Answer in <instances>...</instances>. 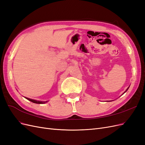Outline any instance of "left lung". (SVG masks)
Listing matches in <instances>:
<instances>
[{"label": "left lung", "mask_w": 145, "mask_h": 145, "mask_svg": "<svg viewBox=\"0 0 145 145\" xmlns=\"http://www.w3.org/2000/svg\"><path fill=\"white\" fill-rule=\"evenodd\" d=\"M128 88H129V87H128V88H127V89H126V91H125V93H126V91H127V90H128Z\"/></svg>", "instance_id": "8db88e82"}]
</instances>
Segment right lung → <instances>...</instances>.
Wrapping results in <instances>:
<instances>
[{
    "label": "right lung",
    "instance_id": "obj_1",
    "mask_svg": "<svg viewBox=\"0 0 145 145\" xmlns=\"http://www.w3.org/2000/svg\"><path fill=\"white\" fill-rule=\"evenodd\" d=\"M26 99H27V100L31 101V102H32L34 103H37V104H43V103H46L48 101H46V102H42V101H38V100H33V99H29V98H27V97H25Z\"/></svg>",
    "mask_w": 145,
    "mask_h": 145
}]
</instances>
